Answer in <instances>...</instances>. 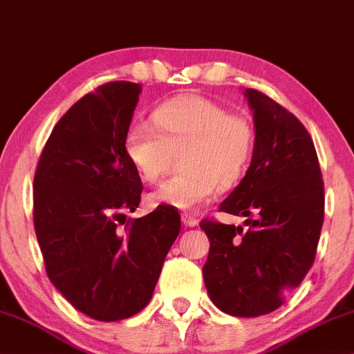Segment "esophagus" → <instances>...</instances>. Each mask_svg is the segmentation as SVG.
<instances>
[{"label":"esophagus","instance_id":"34e87169","mask_svg":"<svg viewBox=\"0 0 354 354\" xmlns=\"http://www.w3.org/2000/svg\"><path fill=\"white\" fill-rule=\"evenodd\" d=\"M181 221L186 227H196L199 223L198 218H196L194 216H191V214H186V212L181 214Z\"/></svg>","mask_w":354,"mask_h":354}]
</instances>
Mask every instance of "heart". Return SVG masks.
<instances>
[{
  "instance_id": "obj_1",
  "label": "heart",
  "mask_w": 354,
  "mask_h": 354,
  "mask_svg": "<svg viewBox=\"0 0 354 354\" xmlns=\"http://www.w3.org/2000/svg\"><path fill=\"white\" fill-rule=\"evenodd\" d=\"M155 124L133 120L124 136L129 162L147 181L162 176L169 150H185L181 173L150 192L151 204L194 210L212 198L217 181L232 185L247 171L254 151L253 124L201 95H183L155 109Z\"/></svg>"
}]
</instances>
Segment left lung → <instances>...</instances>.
<instances>
[{
    "mask_svg": "<svg viewBox=\"0 0 354 354\" xmlns=\"http://www.w3.org/2000/svg\"><path fill=\"white\" fill-rule=\"evenodd\" d=\"M243 96L253 113L254 151L218 210L247 217L245 227L201 222L210 241L203 274L217 308L259 317L281 307L310 270L325 196L314 142L301 120L257 89Z\"/></svg>",
    "mask_w": 354,
    "mask_h": 354,
    "instance_id": "obj_1",
    "label": "left lung"
}]
</instances>
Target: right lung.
Returning <instances> with one entry per match:
<instances>
[{"label":"right lung","mask_w":354,"mask_h":354,"mask_svg":"<svg viewBox=\"0 0 354 354\" xmlns=\"http://www.w3.org/2000/svg\"><path fill=\"white\" fill-rule=\"evenodd\" d=\"M142 86L106 83L58 120L34 176V227L48 279L84 315L129 319L150 302L181 229L171 205L127 222L142 181L124 150Z\"/></svg>","instance_id":"1"}]
</instances>
